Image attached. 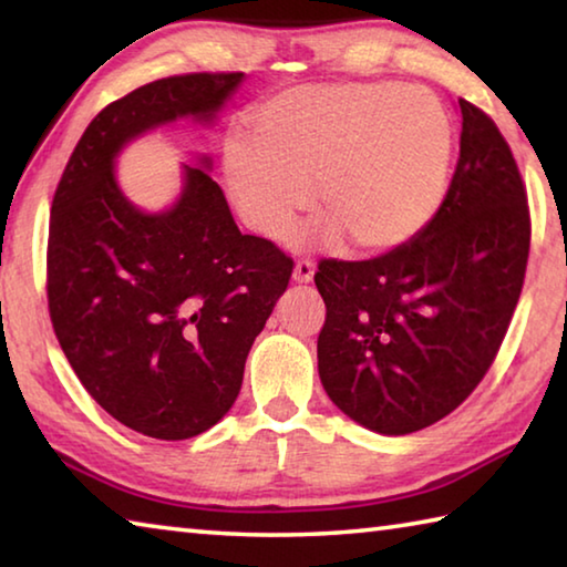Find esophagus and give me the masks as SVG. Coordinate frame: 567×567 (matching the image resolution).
<instances>
[{
    "label": "esophagus",
    "mask_w": 567,
    "mask_h": 567,
    "mask_svg": "<svg viewBox=\"0 0 567 567\" xmlns=\"http://www.w3.org/2000/svg\"><path fill=\"white\" fill-rule=\"evenodd\" d=\"M312 277H315V262L300 260V262L295 265V270H292V280L295 282L307 285V282H312Z\"/></svg>",
    "instance_id": "esophagus-1"
}]
</instances>
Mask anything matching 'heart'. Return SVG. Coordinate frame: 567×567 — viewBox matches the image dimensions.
<instances>
[{
    "label": "heart",
    "mask_w": 567,
    "mask_h": 567,
    "mask_svg": "<svg viewBox=\"0 0 567 567\" xmlns=\"http://www.w3.org/2000/svg\"><path fill=\"white\" fill-rule=\"evenodd\" d=\"M252 147L229 142L225 179L239 213L285 237L318 189L322 223L307 239L385 252L415 237L443 205L453 124L433 92L352 82L280 94L255 112Z\"/></svg>",
    "instance_id": "heart-1"
}]
</instances>
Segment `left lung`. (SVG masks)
Returning a JSON list of instances; mask_svg holds the SVG:
<instances>
[{"label":"left lung","mask_w":567,"mask_h":567,"mask_svg":"<svg viewBox=\"0 0 567 567\" xmlns=\"http://www.w3.org/2000/svg\"><path fill=\"white\" fill-rule=\"evenodd\" d=\"M453 182L435 217L388 255L322 260L328 307L318 338L322 388L380 435L450 415L485 378L520 300L530 213L501 130L460 100Z\"/></svg>","instance_id":"1"}]
</instances>
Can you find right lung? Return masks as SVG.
I'll return each instance as SVG.
<instances>
[{"label": "right lung", "instance_id": "right-lung-1", "mask_svg": "<svg viewBox=\"0 0 567 567\" xmlns=\"http://www.w3.org/2000/svg\"><path fill=\"white\" fill-rule=\"evenodd\" d=\"M243 80L165 76L107 104L52 199L47 300L56 340L84 390L147 437L187 440L227 415L292 260L239 233L207 155L182 165L179 195L162 213L132 205L114 165L142 134L185 117L213 124Z\"/></svg>", "mask_w": 567, "mask_h": 567}]
</instances>
